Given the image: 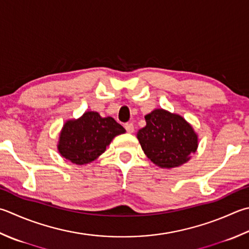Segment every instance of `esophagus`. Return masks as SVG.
Returning a JSON list of instances; mask_svg holds the SVG:
<instances>
[{"mask_svg":"<svg viewBox=\"0 0 249 249\" xmlns=\"http://www.w3.org/2000/svg\"><path fill=\"white\" fill-rule=\"evenodd\" d=\"M124 128H125L126 132H128V133H132L133 131H134V125H133V124H124Z\"/></svg>","mask_w":249,"mask_h":249,"instance_id":"obj_1","label":"esophagus"}]
</instances>
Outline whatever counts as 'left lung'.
Masks as SVG:
<instances>
[{"label":"left lung","instance_id":"left-lung-1","mask_svg":"<svg viewBox=\"0 0 249 249\" xmlns=\"http://www.w3.org/2000/svg\"><path fill=\"white\" fill-rule=\"evenodd\" d=\"M137 138L144 154L160 168H176L190 160L198 146L197 134L182 116L154 109Z\"/></svg>","mask_w":249,"mask_h":249}]
</instances>
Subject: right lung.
<instances>
[{"instance_id":"add662e5","label":"right lung","mask_w":249,"mask_h":249,"mask_svg":"<svg viewBox=\"0 0 249 249\" xmlns=\"http://www.w3.org/2000/svg\"><path fill=\"white\" fill-rule=\"evenodd\" d=\"M125 132L111 117L103 118L96 111H86L79 119L65 123L59 134L58 152L76 165H86L106 151L111 140Z\"/></svg>"}]
</instances>
